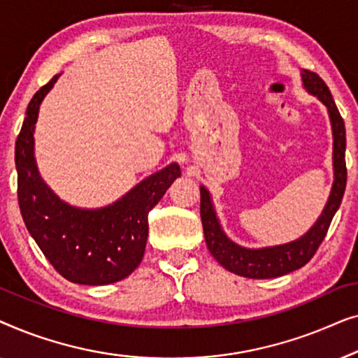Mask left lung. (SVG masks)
Segmentation results:
<instances>
[{
    "label": "left lung",
    "mask_w": 358,
    "mask_h": 358,
    "mask_svg": "<svg viewBox=\"0 0 358 358\" xmlns=\"http://www.w3.org/2000/svg\"><path fill=\"white\" fill-rule=\"evenodd\" d=\"M303 85L311 94H315L322 101L329 112L332 135H334V184L327 200L324 212L305 236L296 241L273 246L266 249H246L238 246L224 236L220 228V223L215 217L212 200L207 189L200 187V218L205 234L208 251L229 272L238 273L248 278H272L290 273L311 261L317 248L321 246L322 239L326 238L329 224L334 218L337 208L341 207L342 197L345 192L347 184V168H345V125L344 119L339 114L329 87L321 80L320 75L310 70L301 73Z\"/></svg>",
    "instance_id": "8db88e82"
}]
</instances>
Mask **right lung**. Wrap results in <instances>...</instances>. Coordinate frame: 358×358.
I'll return each instance as SVG.
<instances>
[{
	"label": "right lung",
	"instance_id": "add662e5",
	"mask_svg": "<svg viewBox=\"0 0 358 358\" xmlns=\"http://www.w3.org/2000/svg\"><path fill=\"white\" fill-rule=\"evenodd\" d=\"M58 76L29 102L16 140L17 200L24 223L43 256L66 280L107 285L129 277L140 266L148 238V213L180 176L169 164L99 210H81L62 202L38 176L34 159V125L41 102Z\"/></svg>",
	"mask_w": 358,
	"mask_h": 358
}]
</instances>
